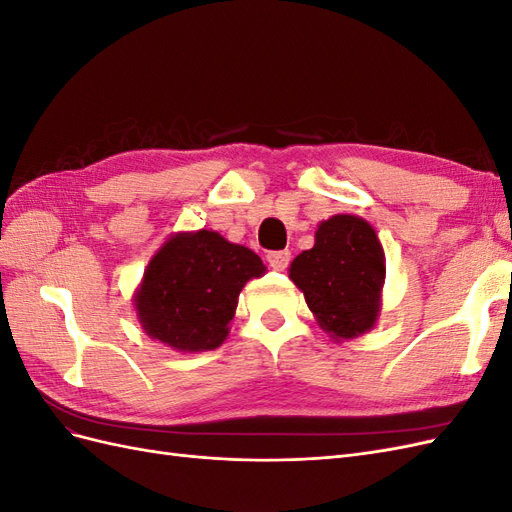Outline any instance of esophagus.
Here are the masks:
<instances>
[{
    "label": "esophagus",
    "mask_w": 512,
    "mask_h": 512,
    "mask_svg": "<svg viewBox=\"0 0 512 512\" xmlns=\"http://www.w3.org/2000/svg\"><path fill=\"white\" fill-rule=\"evenodd\" d=\"M267 262L275 271H284L290 262V252L288 250H277L267 254Z\"/></svg>",
    "instance_id": "esophagus-1"
}]
</instances>
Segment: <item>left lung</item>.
Listing matches in <instances>:
<instances>
[{
	"label": "left lung",
	"instance_id": "obj_1",
	"mask_svg": "<svg viewBox=\"0 0 512 512\" xmlns=\"http://www.w3.org/2000/svg\"><path fill=\"white\" fill-rule=\"evenodd\" d=\"M384 275L386 258L374 226L352 213L320 222L312 250L301 252L288 269L318 327L337 344L376 327Z\"/></svg>",
	"mask_w": 512,
	"mask_h": 512
}]
</instances>
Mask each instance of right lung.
<instances>
[{
  "instance_id": "right-lung-1",
  "label": "right lung",
  "mask_w": 512,
  "mask_h": 512,
  "mask_svg": "<svg viewBox=\"0 0 512 512\" xmlns=\"http://www.w3.org/2000/svg\"><path fill=\"white\" fill-rule=\"evenodd\" d=\"M265 273L256 252L220 232H175L134 290L136 318L151 339L177 352L215 350L226 342L243 286Z\"/></svg>"
}]
</instances>
